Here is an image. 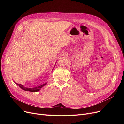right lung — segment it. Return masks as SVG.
<instances>
[{
    "label": "right lung",
    "instance_id": "1",
    "mask_svg": "<svg viewBox=\"0 0 124 124\" xmlns=\"http://www.w3.org/2000/svg\"><path fill=\"white\" fill-rule=\"evenodd\" d=\"M15 83H16L17 86H19V87L22 89L23 90H24V91H29V92H38L39 91H40V90L41 89V88H42L44 86L46 85L47 83H45L43 84H41V85H40L38 86H36V87H32V88H28V87H25V86H24L23 85H22L21 84H17V83H16L15 82Z\"/></svg>",
    "mask_w": 124,
    "mask_h": 124
}]
</instances>
